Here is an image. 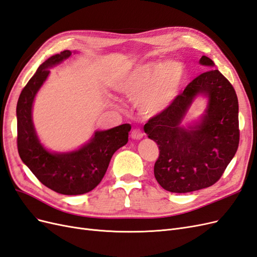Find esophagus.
Returning <instances> with one entry per match:
<instances>
[{
  "label": "esophagus",
  "mask_w": 257,
  "mask_h": 257,
  "mask_svg": "<svg viewBox=\"0 0 257 257\" xmlns=\"http://www.w3.org/2000/svg\"><path fill=\"white\" fill-rule=\"evenodd\" d=\"M131 137L133 138V139H142L143 137H144V133H143V131L142 130H139V128H134L133 131H132V133H131Z\"/></svg>",
  "instance_id": "esophagus-1"
}]
</instances>
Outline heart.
Returning <instances> with one entry per match:
<instances>
[{"instance_id": "b5f03b06", "label": "heart", "mask_w": 257, "mask_h": 257, "mask_svg": "<svg viewBox=\"0 0 257 257\" xmlns=\"http://www.w3.org/2000/svg\"><path fill=\"white\" fill-rule=\"evenodd\" d=\"M184 77V67L176 61L164 64H148L134 69L116 88L128 97L137 96L143 113L154 115L174 102Z\"/></svg>"}]
</instances>
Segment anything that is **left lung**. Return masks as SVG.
Returning <instances> with one entry per match:
<instances>
[{
  "label": "left lung",
  "mask_w": 257,
  "mask_h": 257,
  "mask_svg": "<svg viewBox=\"0 0 257 257\" xmlns=\"http://www.w3.org/2000/svg\"><path fill=\"white\" fill-rule=\"evenodd\" d=\"M200 64L213 66L206 56ZM199 92L209 97L204 119L185 130L181 120ZM144 130L159 146L154 176L163 189L189 193L213 185L224 174L239 146L238 98L231 83L215 68L200 74L165 110L149 119Z\"/></svg>",
  "instance_id": "8db88e82"
}]
</instances>
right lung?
I'll use <instances>...</instances> for the list:
<instances>
[{"instance_id": "obj_1", "label": "right lung", "mask_w": 257, "mask_h": 257, "mask_svg": "<svg viewBox=\"0 0 257 257\" xmlns=\"http://www.w3.org/2000/svg\"><path fill=\"white\" fill-rule=\"evenodd\" d=\"M71 54L64 50L46 60L21 91L17 103V147L22 162L45 186L63 195H80L102 181L113 153L126 145L131 125L96 132L89 144L71 153L53 154L40 144L32 122L35 94L47 78L49 67Z\"/></svg>"}]
</instances>
